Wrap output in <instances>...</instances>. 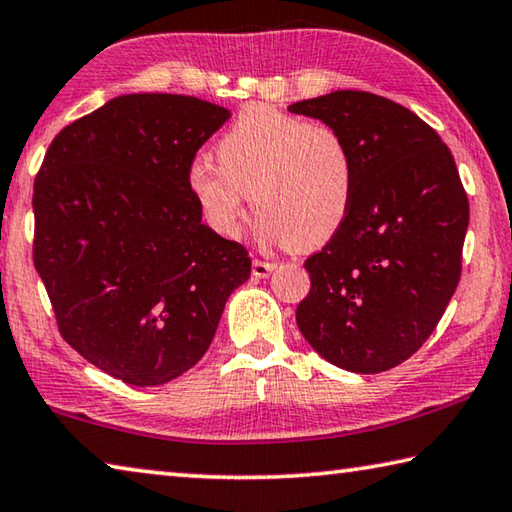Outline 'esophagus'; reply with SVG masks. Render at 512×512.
Wrapping results in <instances>:
<instances>
[{"label":"esophagus","instance_id":"1","mask_svg":"<svg viewBox=\"0 0 512 512\" xmlns=\"http://www.w3.org/2000/svg\"><path fill=\"white\" fill-rule=\"evenodd\" d=\"M274 270H276L274 263H265V261L251 263V274H254L256 279H267V276H270Z\"/></svg>","mask_w":512,"mask_h":512}]
</instances>
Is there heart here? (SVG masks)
<instances>
[{
    "label": "heart",
    "mask_w": 512,
    "mask_h": 512,
    "mask_svg": "<svg viewBox=\"0 0 512 512\" xmlns=\"http://www.w3.org/2000/svg\"><path fill=\"white\" fill-rule=\"evenodd\" d=\"M213 164L197 157L188 193L204 222L236 236L249 193L263 240L317 249L342 229L355 193V164L342 134L270 105H247L215 143Z\"/></svg>",
    "instance_id": "b5f03b06"
}]
</instances>
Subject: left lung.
Segmentation results:
<instances>
[{"mask_svg":"<svg viewBox=\"0 0 512 512\" xmlns=\"http://www.w3.org/2000/svg\"><path fill=\"white\" fill-rule=\"evenodd\" d=\"M288 110L335 128L355 164L348 218L306 261L297 326L339 369L389 371L427 342L461 279L470 204L454 157L384 96L339 89Z\"/></svg>","mask_w":512,"mask_h":512,"instance_id":"1","label":"left lung"}]
</instances>
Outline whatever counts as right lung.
Masks as SVG:
<instances>
[{
  "instance_id": "right-lung-1",
  "label": "right lung",
  "mask_w": 512,
  "mask_h": 512,
  "mask_svg": "<svg viewBox=\"0 0 512 512\" xmlns=\"http://www.w3.org/2000/svg\"><path fill=\"white\" fill-rule=\"evenodd\" d=\"M231 116L182 94H123L67 125L33 186V263L65 342L159 387L209 351L247 249L202 222L186 170Z\"/></svg>"
}]
</instances>
